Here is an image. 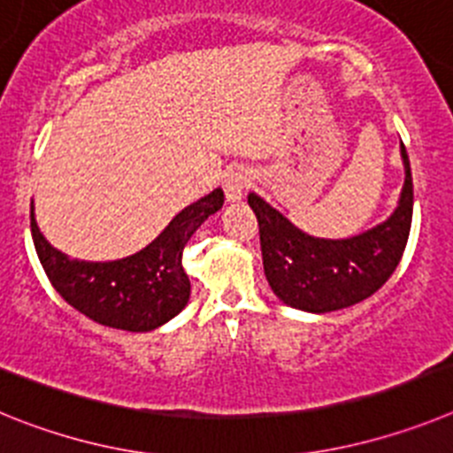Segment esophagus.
Here are the masks:
<instances>
[{"mask_svg":"<svg viewBox=\"0 0 453 453\" xmlns=\"http://www.w3.org/2000/svg\"><path fill=\"white\" fill-rule=\"evenodd\" d=\"M250 187V175L243 168H232V171L226 173L223 178V188H226V196L230 203H237L242 200L243 191Z\"/></svg>","mask_w":453,"mask_h":453,"instance_id":"1","label":"esophagus"}]
</instances>
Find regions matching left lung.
Returning <instances> with one entry per match:
<instances>
[{
	"label": "left lung",
	"mask_w": 453,
	"mask_h": 453,
	"mask_svg": "<svg viewBox=\"0 0 453 453\" xmlns=\"http://www.w3.org/2000/svg\"><path fill=\"white\" fill-rule=\"evenodd\" d=\"M406 182L388 221L349 239L310 237L278 210L249 194L257 216L262 265L282 303L305 312H333L365 301L388 282L406 250L412 223V175L401 143Z\"/></svg>",
	"instance_id": "1"
}]
</instances>
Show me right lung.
Segmentation results:
<instances>
[{"mask_svg": "<svg viewBox=\"0 0 453 453\" xmlns=\"http://www.w3.org/2000/svg\"><path fill=\"white\" fill-rule=\"evenodd\" d=\"M223 191L180 211L143 250L116 262L70 259L41 234L31 211V237L52 287L74 310L109 328L145 333L182 312L191 294L182 253L207 216L223 207Z\"/></svg>", "mask_w": 453, "mask_h": 453, "instance_id": "right-lung-1", "label": "right lung"}]
</instances>
